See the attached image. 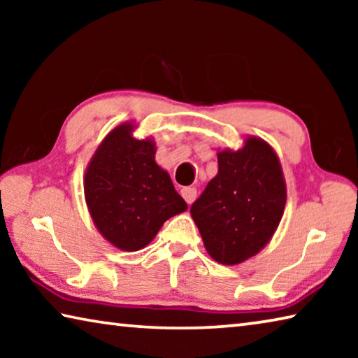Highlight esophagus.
Returning a JSON list of instances; mask_svg holds the SVG:
<instances>
[{"mask_svg":"<svg viewBox=\"0 0 358 358\" xmlns=\"http://www.w3.org/2000/svg\"><path fill=\"white\" fill-rule=\"evenodd\" d=\"M180 192H181V196H183V199L186 201V203H192L194 201H196V196H197L196 187H192V186L181 187Z\"/></svg>","mask_w":358,"mask_h":358,"instance_id":"34e87169","label":"esophagus"}]
</instances>
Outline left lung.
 Returning <instances> with one entry per match:
<instances>
[{
	"label": "left lung",
	"mask_w": 358,
	"mask_h": 358,
	"mask_svg": "<svg viewBox=\"0 0 358 358\" xmlns=\"http://www.w3.org/2000/svg\"><path fill=\"white\" fill-rule=\"evenodd\" d=\"M286 199L276 151L250 136L240 150L217 151L216 177L192 203L191 216L210 256L222 265H238L273 237Z\"/></svg>",
	"instance_id": "left-lung-1"
}]
</instances>
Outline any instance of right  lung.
<instances>
[{
  "mask_svg": "<svg viewBox=\"0 0 358 358\" xmlns=\"http://www.w3.org/2000/svg\"><path fill=\"white\" fill-rule=\"evenodd\" d=\"M132 123L113 128L94 151L83 177L96 229L121 251H138L169 217L187 210L169 173L156 164V143L136 138Z\"/></svg>",
  "mask_w": 358,
  "mask_h": 358,
  "instance_id": "1",
  "label": "right lung"
}]
</instances>
